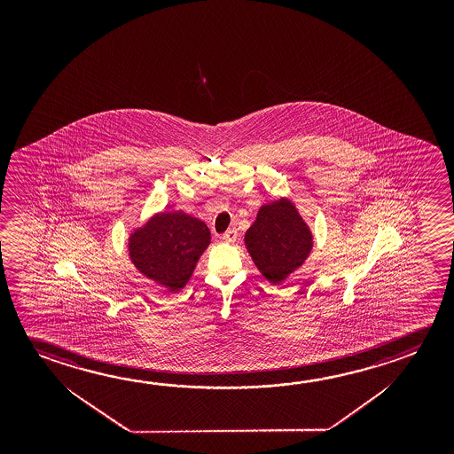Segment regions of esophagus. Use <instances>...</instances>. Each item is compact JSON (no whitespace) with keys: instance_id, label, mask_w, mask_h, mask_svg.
I'll list each match as a JSON object with an SVG mask.
<instances>
[{"instance_id":"esophagus-1","label":"esophagus","mask_w":454,"mask_h":454,"mask_svg":"<svg viewBox=\"0 0 454 454\" xmlns=\"http://www.w3.org/2000/svg\"><path fill=\"white\" fill-rule=\"evenodd\" d=\"M222 239H223L224 242H228V244H234V242H236V240H238V231H236V230L226 231V232H224L223 236H222Z\"/></svg>"}]
</instances>
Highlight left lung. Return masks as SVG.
Masks as SVG:
<instances>
[{
  "label": "left lung",
  "mask_w": 454,
  "mask_h": 454,
  "mask_svg": "<svg viewBox=\"0 0 454 454\" xmlns=\"http://www.w3.org/2000/svg\"><path fill=\"white\" fill-rule=\"evenodd\" d=\"M244 240L254 266L272 285L298 270L313 247L312 231L288 198L261 206Z\"/></svg>",
  "instance_id": "left-lung-1"
}]
</instances>
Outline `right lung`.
Segmentation results:
<instances>
[{"instance_id":"add662e5","label":"right lung","mask_w":454,"mask_h":454,"mask_svg":"<svg viewBox=\"0 0 454 454\" xmlns=\"http://www.w3.org/2000/svg\"><path fill=\"white\" fill-rule=\"evenodd\" d=\"M210 231L200 218L185 212H160L129 234V260L142 275L176 293L190 282Z\"/></svg>"}]
</instances>
